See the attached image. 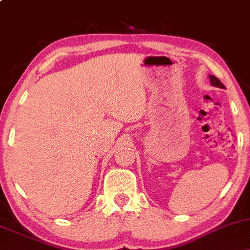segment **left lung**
I'll list each match as a JSON object with an SVG mask.
<instances>
[{
  "mask_svg": "<svg viewBox=\"0 0 250 250\" xmlns=\"http://www.w3.org/2000/svg\"><path fill=\"white\" fill-rule=\"evenodd\" d=\"M209 79H210V84L214 85V87H219V88H225V85H223V83L220 81L219 79H217L216 76H213V75H209Z\"/></svg>",
  "mask_w": 250,
  "mask_h": 250,
  "instance_id": "left-lung-1",
  "label": "left lung"
}]
</instances>
